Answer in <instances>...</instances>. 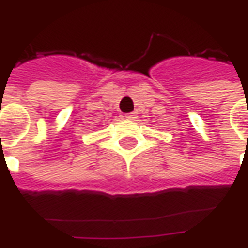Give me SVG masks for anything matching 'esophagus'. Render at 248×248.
Listing matches in <instances>:
<instances>
[{
  "label": "esophagus",
  "instance_id": "esophagus-1",
  "mask_svg": "<svg viewBox=\"0 0 248 248\" xmlns=\"http://www.w3.org/2000/svg\"><path fill=\"white\" fill-rule=\"evenodd\" d=\"M124 118L127 119V121H133V119L137 118V114H135V113H127V114H124Z\"/></svg>",
  "mask_w": 248,
  "mask_h": 248
}]
</instances>
